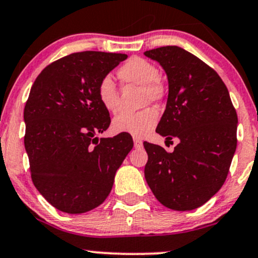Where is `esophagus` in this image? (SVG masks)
<instances>
[{"instance_id":"obj_1","label":"esophagus","mask_w":258,"mask_h":258,"mask_svg":"<svg viewBox=\"0 0 258 258\" xmlns=\"http://www.w3.org/2000/svg\"><path fill=\"white\" fill-rule=\"evenodd\" d=\"M133 144H135V148L136 149H142L143 148V142L141 141V139L136 138L135 141H133Z\"/></svg>"}]
</instances>
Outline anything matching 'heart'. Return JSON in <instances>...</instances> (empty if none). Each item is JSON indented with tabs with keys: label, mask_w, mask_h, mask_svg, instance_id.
Masks as SVG:
<instances>
[{
	"label": "heart",
	"mask_w": 258,
	"mask_h": 258,
	"mask_svg": "<svg viewBox=\"0 0 258 258\" xmlns=\"http://www.w3.org/2000/svg\"><path fill=\"white\" fill-rule=\"evenodd\" d=\"M117 77L123 84L141 86V101L145 105L149 102L162 101L166 94L163 84L159 79L160 71L156 64L141 56H132L117 70ZM99 102L110 113H115L119 102V94L115 83L109 76L103 77L97 85ZM159 115L151 108L136 114H120L111 122V130L115 133H126L135 138H143L156 126Z\"/></svg>",
	"instance_id": "obj_1"
}]
</instances>
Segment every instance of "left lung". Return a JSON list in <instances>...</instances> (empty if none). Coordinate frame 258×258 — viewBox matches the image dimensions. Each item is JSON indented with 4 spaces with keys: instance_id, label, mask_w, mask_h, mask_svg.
<instances>
[{
    "instance_id": "1",
    "label": "left lung",
    "mask_w": 258,
    "mask_h": 258,
    "mask_svg": "<svg viewBox=\"0 0 258 258\" xmlns=\"http://www.w3.org/2000/svg\"><path fill=\"white\" fill-rule=\"evenodd\" d=\"M144 55L159 62L168 78L166 110L156 132L166 142L179 139L173 153L144 142L145 180L164 207L196 209L227 178L237 149V111L219 74L194 54L167 45Z\"/></svg>"
}]
</instances>
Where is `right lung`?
I'll use <instances>...</instances> for the list:
<instances>
[{
  "instance_id": "add662e5",
  "label": "right lung",
  "mask_w": 258,
  "mask_h": 258,
  "mask_svg": "<svg viewBox=\"0 0 258 258\" xmlns=\"http://www.w3.org/2000/svg\"><path fill=\"white\" fill-rule=\"evenodd\" d=\"M126 54L74 52L48 64L31 88L24 109L25 149L31 178L52 207L82 214L104 202L132 137H95L110 125L97 85Z\"/></svg>"
}]
</instances>
